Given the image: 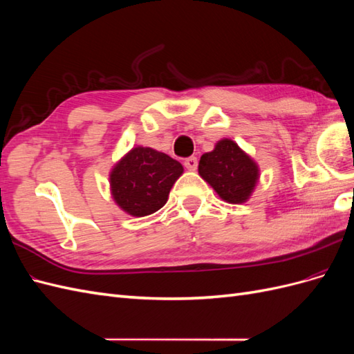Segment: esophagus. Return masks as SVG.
I'll use <instances>...</instances> for the list:
<instances>
[{"mask_svg":"<svg viewBox=\"0 0 354 354\" xmlns=\"http://www.w3.org/2000/svg\"><path fill=\"white\" fill-rule=\"evenodd\" d=\"M185 167H186L187 169H190V171H195V169H196V167H198V159H196L195 156H189V158H186V160H185Z\"/></svg>","mask_w":354,"mask_h":354,"instance_id":"esophagus-1","label":"esophagus"}]
</instances>
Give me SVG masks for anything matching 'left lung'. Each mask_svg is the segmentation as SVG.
<instances>
[{
    "instance_id": "8db88e82",
    "label": "left lung",
    "mask_w": 354,
    "mask_h": 354,
    "mask_svg": "<svg viewBox=\"0 0 354 354\" xmlns=\"http://www.w3.org/2000/svg\"><path fill=\"white\" fill-rule=\"evenodd\" d=\"M199 176L230 203L248 199L259 180V167L242 149L229 138L220 140L212 152L199 160Z\"/></svg>"
}]
</instances>
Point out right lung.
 <instances>
[{
  "instance_id": "1",
  "label": "right lung",
  "mask_w": 354,
  "mask_h": 354,
  "mask_svg": "<svg viewBox=\"0 0 354 354\" xmlns=\"http://www.w3.org/2000/svg\"><path fill=\"white\" fill-rule=\"evenodd\" d=\"M183 174L178 160L151 147H134L111 173L115 202L133 217H145L165 205L169 190Z\"/></svg>"
}]
</instances>
